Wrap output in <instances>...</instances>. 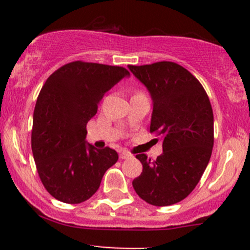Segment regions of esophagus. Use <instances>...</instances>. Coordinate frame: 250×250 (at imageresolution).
<instances>
[{
	"instance_id": "esophagus-1",
	"label": "esophagus",
	"mask_w": 250,
	"mask_h": 250,
	"mask_svg": "<svg viewBox=\"0 0 250 250\" xmlns=\"http://www.w3.org/2000/svg\"><path fill=\"white\" fill-rule=\"evenodd\" d=\"M120 157L122 158V160H127V158H130L132 157V155H130L128 151H122V152L120 153Z\"/></svg>"
}]
</instances>
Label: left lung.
Listing matches in <instances>:
<instances>
[{
    "label": "left lung",
    "instance_id": "8db88e82",
    "mask_svg": "<svg viewBox=\"0 0 250 250\" xmlns=\"http://www.w3.org/2000/svg\"><path fill=\"white\" fill-rule=\"evenodd\" d=\"M128 67L150 92L153 104L150 132L163 143V153L156 160L145 153L137 155L143 172L133 180V188L152 206L175 204L192 192L210 160L214 145L210 102L200 81L176 62Z\"/></svg>",
    "mask_w": 250,
    "mask_h": 250
}]
</instances>
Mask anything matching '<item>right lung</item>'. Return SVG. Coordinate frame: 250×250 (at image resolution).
Masks as SVG:
<instances>
[{
  "mask_svg": "<svg viewBox=\"0 0 250 250\" xmlns=\"http://www.w3.org/2000/svg\"><path fill=\"white\" fill-rule=\"evenodd\" d=\"M127 76L125 67L78 60L47 78L35 106L31 147L40 179L58 201H87L117 162L115 150L85 143V127L105 93Z\"/></svg>",
  "mask_w": 250,
  "mask_h": 250,
  "instance_id": "1",
  "label": "right lung"
}]
</instances>
